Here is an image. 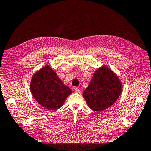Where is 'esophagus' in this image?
Segmentation results:
<instances>
[{
    "label": "esophagus",
    "mask_w": 151,
    "mask_h": 151,
    "mask_svg": "<svg viewBox=\"0 0 151 151\" xmlns=\"http://www.w3.org/2000/svg\"><path fill=\"white\" fill-rule=\"evenodd\" d=\"M75 92L77 93H80V89L78 88V87H75Z\"/></svg>",
    "instance_id": "1"
}]
</instances>
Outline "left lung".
Returning <instances> with one entry per match:
<instances>
[{
  "label": "left lung",
  "instance_id": "obj_1",
  "mask_svg": "<svg viewBox=\"0 0 151 151\" xmlns=\"http://www.w3.org/2000/svg\"><path fill=\"white\" fill-rule=\"evenodd\" d=\"M122 91V83L118 76L108 66L104 65L94 71L82 95L90 109L100 112L113 106Z\"/></svg>",
  "mask_w": 151,
  "mask_h": 151
}]
</instances>
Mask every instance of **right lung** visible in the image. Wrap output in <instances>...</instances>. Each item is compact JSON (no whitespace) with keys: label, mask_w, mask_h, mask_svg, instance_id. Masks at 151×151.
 Masks as SVG:
<instances>
[{"label":"right lung","mask_w":151,"mask_h":151,"mask_svg":"<svg viewBox=\"0 0 151 151\" xmlns=\"http://www.w3.org/2000/svg\"><path fill=\"white\" fill-rule=\"evenodd\" d=\"M31 92L37 102L48 110L60 108L71 89L63 83L50 65H45L33 75L30 83Z\"/></svg>","instance_id":"right-lung-1"}]
</instances>
